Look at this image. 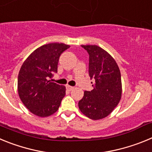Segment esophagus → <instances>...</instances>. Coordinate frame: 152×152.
Listing matches in <instances>:
<instances>
[{
    "label": "esophagus",
    "mask_w": 152,
    "mask_h": 152,
    "mask_svg": "<svg viewBox=\"0 0 152 152\" xmlns=\"http://www.w3.org/2000/svg\"><path fill=\"white\" fill-rule=\"evenodd\" d=\"M66 88L68 91H72V90L74 89V87H72V86H69V85H67Z\"/></svg>",
    "instance_id": "34e87169"
}]
</instances>
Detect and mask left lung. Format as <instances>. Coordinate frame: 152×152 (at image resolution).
<instances>
[{
	"label": "left lung",
	"instance_id": "obj_1",
	"mask_svg": "<svg viewBox=\"0 0 152 152\" xmlns=\"http://www.w3.org/2000/svg\"><path fill=\"white\" fill-rule=\"evenodd\" d=\"M81 47L89 55L88 72L94 84L92 91H84L78 107L90 119H101L112 113L121 99V74L116 61L104 49L95 45Z\"/></svg>",
	"mask_w": 152,
	"mask_h": 152
}]
</instances>
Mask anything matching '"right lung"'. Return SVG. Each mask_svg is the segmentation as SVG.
<instances>
[{"mask_svg":"<svg viewBox=\"0 0 152 152\" xmlns=\"http://www.w3.org/2000/svg\"><path fill=\"white\" fill-rule=\"evenodd\" d=\"M69 47L58 42L42 45L21 66L17 81L19 96L25 107L36 116H49L60 107L66 89L50 79L57 73L60 56Z\"/></svg>","mask_w":152,"mask_h":152,"instance_id":"add662e5","label":"right lung"}]
</instances>
